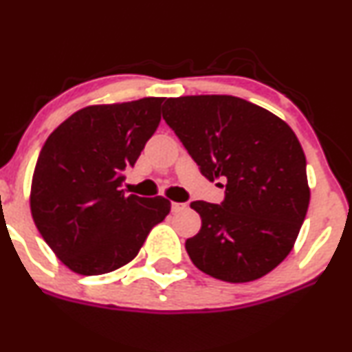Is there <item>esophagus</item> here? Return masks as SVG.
Segmentation results:
<instances>
[{"label":"esophagus","instance_id":"34e87169","mask_svg":"<svg viewBox=\"0 0 352 352\" xmlns=\"http://www.w3.org/2000/svg\"><path fill=\"white\" fill-rule=\"evenodd\" d=\"M172 212L173 213H180V212H184L185 208H187V205L185 204H179V201H172Z\"/></svg>","mask_w":352,"mask_h":352}]
</instances>
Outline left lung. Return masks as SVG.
I'll list each match as a JSON object with an SVG mask.
<instances>
[{
  "instance_id": "8db88e82",
  "label": "left lung",
  "mask_w": 352,
  "mask_h": 352,
  "mask_svg": "<svg viewBox=\"0 0 352 352\" xmlns=\"http://www.w3.org/2000/svg\"><path fill=\"white\" fill-rule=\"evenodd\" d=\"M162 116L201 175L225 182L220 205L190 204L201 218L200 232L185 241L190 260L221 281L265 276L292 252L308 212L298 137L280 117L233 96L167 99Z\"/></svg>"
}]
</instances>
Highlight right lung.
<instances>
[{
	"label": "right lung",
	"instance_id": "obj_1",
	"mask_svg": "<svg viewBox=\"0 0 352 352\" xmlns=\"http://www.w3.org/2000/svg\"><path fill=\"white\" fill-rule=\"evenodd\" d=\"M164 100L84 107L43 145L31 213L44 241L74 273L94 276L127 265L170 212L164 197H127L120 190L124 172L159 127Z\"/></svg>",
	"mask_w": 352,
	"mask_h": 352
}]
</instances>
